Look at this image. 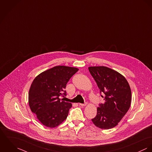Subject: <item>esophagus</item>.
Wrapping results in <instances>:
<instances>
[{
  "label": "esophagus",
  "instance_id": "1",
  "mask_svg": "<svg viewBox=\"0 0 152 152\" xmlns=\"http://www.w3.org/2000/svg\"><path fill=\"white\" fill-rule=\"evenodd\" d=\"M87 104V102H84V104H82V103H80V104H79V105H81V106H86Z\"/></svg>",
  "mask_w": 152,
  "mask_h": 152
}]
</instances>
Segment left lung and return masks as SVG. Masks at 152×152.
I'll return each instance as SVG.
<instances>
[{"mask_svg":"<svg viewBox=\"0 0 152 152\" xmlns=\"http://www.w3.org/2000/svg\"><path fill=\"white\" fill-rule=\"evenodd\" d=\"M89 72L100 89L104 103L99 104L93 124L103 129L114 128L128 112L131 90L126 79L117 71L105 66H91Z\"/></svg>","mask_w":152,"mask_h":152,"instance_id":"left-lung-1","label":"left lung"}]
</instances>
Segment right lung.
Listing matches in <instances>:
<instances>
[{"mask_svg":"<svg viewBox=\"0 0 152 152\" xmlns=\"http://www.w3.org/2000/svg\"><path fill=\"white\" fill-rule=\"evenodd\" d=\"M78 70L77 68L57 66L34 79L29 90V106L44 125L55 128L67 118L72 104L61 101L59 97L66 96V84Z\"/></svg>","mask_w":152,"mask_h":152,"instance_id":"add662e5","label":"right lung"}]
</instances>
